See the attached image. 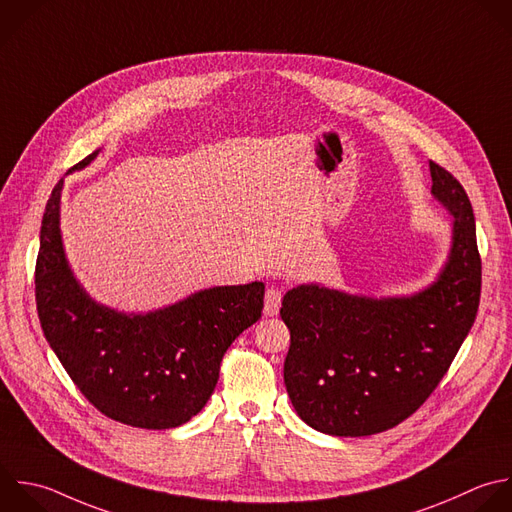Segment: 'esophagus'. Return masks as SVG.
Listing matches in <instances>:
<instances>
[{
  "mask_svg": "<svg viewBox=\"0 0 512 512\" xmlns=\"http://www.w3.org/2000/svg\"><path fill=\"white\" fill-rule=\"evenodd\" d=\"M280 306H282V292L278 288H268L264 296V314L276 316Z\"/></svg>",
  "mask_w": 512,
  "mask_h": 512,
  "instance_id": "34e87169",
  "label": "esophagus"
}]
</instances>
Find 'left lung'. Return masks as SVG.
<instances>
[{
  "label": "left lung",
  "mask_w": 512,
  "mask_h": 512,
  "mask_svg": "<svg viewBox=\"0 0 512 512\" xmlns=\"http://www.w3.org/2000/svg\"><path fill=\"white\" fill-rule=\"evenodd\" d=\"M432 198L452 216L438 276L408 296H358L316 282L284 294V384L298 416L332 436H368L408 418L438 386L474 324L480 256L470 200L430 162Z\"/></svg>",
  "instance_id": "left-lung-1"
}]
</instances>
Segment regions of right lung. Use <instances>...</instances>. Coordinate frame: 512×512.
Segmentation results:
<instances>
[{
	"instance_id": "1",
	"label": "right lung",
	"mask_w": 512,
	"mask_h": 512,
	"mask_svg": "<svg viewBox=\"0 0 512 512\" xmlns=\"http://www.w3.org/2000/svg\"><path fill=\"white\" fill-rule=\"evenodd\" d=\"M100 150L70 172L84 170ZM52 190L36 264L42 330L80 392L108 418L150 430L176 428L212 396L230 344L262 316L264 284L214 286L150 312L96 302L66 258Z\"/></svg>"
}]
</instances>
